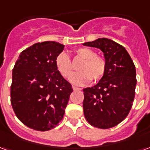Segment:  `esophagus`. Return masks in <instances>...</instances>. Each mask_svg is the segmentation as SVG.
I'll list each match as a JSON object with an SVG mask.
<instances>
[{
    "label": "esophagus",
    "mask_w": 150,
    "mask_h": 150,
    "mask_svg": "<svg viewBox=\"0 0 150 150\" xmlns=\"http://www.w3.org/2000/svg\"><path fill=\"white\" fill-rule=\"evenodd\" d=\"M73 90L74 91H80L81 90V88H77V87H75V86H73Z\"/></svg>",
    "instance_id": "1"
}]
</instances>
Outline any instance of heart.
<instances>
[{
    "instance_id": "1",
    "label": "heart",
    "mask_w": 150,
    "mask_h": 150,
    "mask_svg": "<svg viewBox=\"0 0 150 150\" xmlns=\"http://www.w3.org/2000/svg\"><path fill=\"white\" fill-rule=\"evenodd\" d=\"M77 55L84 59L79 67V71L70 78V82L77 86H83L93 81L100 80L106 71V62L104 59L99 56L94 50L89 48H79L76 50ZM56 67L60 74L69 78L73 73L74 68L69 55L66 52H61L55 59Z\"/></svg>"
}]
</instances>
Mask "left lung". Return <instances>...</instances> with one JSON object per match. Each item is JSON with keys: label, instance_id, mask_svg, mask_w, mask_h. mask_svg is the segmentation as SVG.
<instances>
[{"label": "left lung", "instance_id": "left-lung-1", "mask_svg": "<svg viewBox=\"0 0 150 150\" xmlns=\"http://www.w3.org/2000/svg\"><path fill=\"white\" fill-rule=\"evenodd\" d=\"M83 45L100 50L106 62L105 74L97 84L83 89L85 118L94 127L110 129L125 119L132 108L135 66L125 48L112 40L102 38Z\"/></svg>", "mask_w": 150, "mask_h": 150}]
</instances>
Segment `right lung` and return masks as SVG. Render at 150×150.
Segmentation results:
<instances>
[{
	"label": "right lung",
	"instance_id": "1",
	"mask_svg": "<svg viewBox=\"0 0 150 150\" xmlns=\"http://www.w3.org/2000/svg\"><path fill=\"white\" fill-rule=\"evenodd\" d=\"M63 49L55 42L35 43L20 54L13 69L12 107L34 130L54 129L64 116L73 89L56 67V57Z\"/></svg>",
	"mask_w": 150,
	"mask_h": 150
}]
</instances>
